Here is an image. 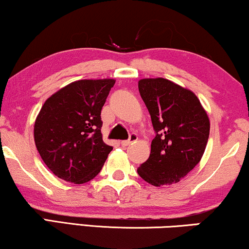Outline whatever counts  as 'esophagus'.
Instances as JSON below:
<instances>
[{
	"label": "esophagus",
	"mask_w": 249,
	"mask_h": 249,
	"mask_svg": "<svg viewBox=\"0 0 249 249\" xmlns=\"http://www.w3.org/2000/svg\"><path fill=\"white\" fill-rule=\"evenodd\" d=\"M137 139H138L137 135H136V134H131L128 141H122V142H121V145H122V146H128V145L132 144V142H137Z\"/></svg>",
	"instance_id": "1"
}]
</instances>
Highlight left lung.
I'll list each match as a JSON object with an SVG mask.
<instances>
[{
    "label": "left lung",
    "mask_w": 249,
    "mask_h": 249,
    "mask_svg": "<svg viewBox=\"0 0 249 249\" xmlns=\"http://www.w3.org/2000/svg\"><path fill=\"white\" fill-rule=\"evenodd\" d=\"M138 89L156 132L138 175L155 187L179 182L205 152L209 115L195 93L165 78H144Z\"/></svg>",
    "instance_id": "8db88e82"
}]
</instances>
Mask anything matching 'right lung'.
Here are the masks:
<instances>
[{
	"instance_id": "right-lung-1",
	"label": "right lung",
	"mask_w": 249,
	"mask_h": 249,
	"mask_svg": "<svg viewBox=\"0 0 249 249\" xmlns=\"http://www.w3.org/2000/svg\"><path fill=\"white\" fill-rule=\"evenodd\" d=\"M115 80L73 81L50 96L35 124L34 139L47 168L68 182H88L107 161L112 146L103 142L102 107Z\"/></svg>"
}]
</instances>
